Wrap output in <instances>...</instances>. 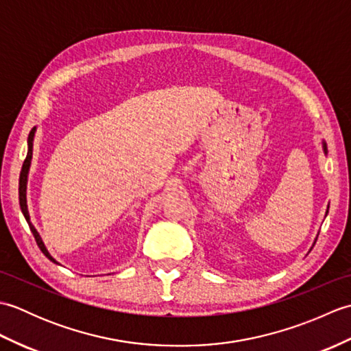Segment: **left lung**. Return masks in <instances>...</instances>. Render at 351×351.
I'll return each mask as SVG.
<instances>
[{
	"label": "left lung",
	"instance_id": "8db88e82",
	"mask_svg": "<svg viewBox=\"0 0 351 351\" xmlns=\"http://www.w3.org/2000/svg\"><path fill=\"white\" fill-rule=\"evenodd\" d=\"M323 151H324V154L327 155V145H326V141L323 140ZM327 213H329V208H327V211H326V215H327ZM315 241H317V238H315ZM315 241H314V244H315ZM314 244H312V247H314ZM311 247V249H312Z\"/></svg>",
	"mask_w": 351,
	"mask_h": 351
}]
</instances>
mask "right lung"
Returning a JSON list of instances; mask_svg holds the SVG:
<instances>
[{
    "mask_svg": "<svg viewBox=\"0 0 351 351\" xmlns=\"http://www.w3.org/2000/svg\"><path fill=\"white\" fill-rule=\"evenodd\" d=\"M36 131H37V126H34V128L29 131L28 134V140H27V146H28V151H27V158L24 161V164H22V170H21V176H19V206H21V211L22 214H24V217L28 223L29 226V230H32V234L34 235V240L37 243V245H39V249L42 250V253L45 256H47L51 263L54 264H58L56 258L51 255V253L48 252L47 245H45L43 240L40 234L37 232V229L34 228V225L32 223V219H29V213H28V205H27V182H28V173H29V167H32V158H33V141H34V136H36ZM60 265V264H58Z\"/></svg>",
    "mask_w": 351,
    "mask_h": 351,
    "instance_id": "1",
    "label": "right lung"
}]
</instances>
